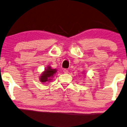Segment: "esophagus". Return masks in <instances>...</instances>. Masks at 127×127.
<instances>
[{"label":"esophagus","mask_w":127,"mask_h":127,"mask_svg":"<svg viewBox=\"0 0 127 127\" xmlns=\"http://www.w3.org/2000/svg\"><path fill=\"white\" fill-rule=\"evenodd\" d=\"M63 72L64 73H68V71L67 69H63Z\"/></svg>","instance_id":"34e87169"}]
</instances>
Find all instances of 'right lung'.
Listing matches in <instances>:
<instances>
[{"label": "right lung", "instance_id": "add662e5", "mask_svg": "<svg viewBox=\"0 0 127 127\" xmlns=\"http://www.w3.org/2000/svg\"><path fill=\"white\" fill-rule=\"evenodd\" d=\"M56 72V69H51L50 67H48L40 77V81L42 82H49L48 81L51 80V77L53 76L54 74Z\"/></svg>", "mask_w": 127, "mask_h": 127}]
</instances>
